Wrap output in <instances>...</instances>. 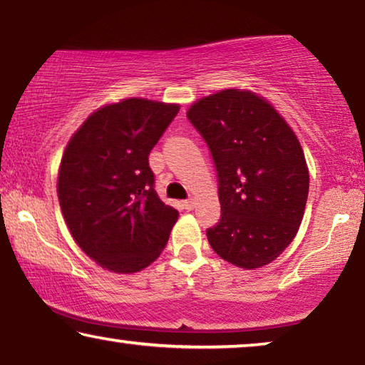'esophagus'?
<instances>
[{
  "label": "esophagus",
  "mask_w": 365,
  "mask_h": 365,
  "mask_svg": "<svg viewBox=\"0 0 365 365\" xmlns=\"http://www.w3.org/2000/svg\"><path fill=\"white\" fill-rule=\"evenodd\" d=\"M194 206H196L194 199H186V201H182V207L186 209V211H192Z\"/></svg>",
  "instance_id": "34e87169"
}]
</instances>
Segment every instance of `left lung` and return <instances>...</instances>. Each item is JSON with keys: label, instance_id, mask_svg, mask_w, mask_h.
I'll return each mask as SVG.
<instances>
[{"label": "left lung", "instance_id": "obj_1", "mask_svg": "<svg viewBox=\"0 0 365 365\" xmlns=\"http://www.w3.org/2000/svg\"><path fill=\"white\" fill-rule=\"evenodd\" d=\"M187 119L211 151L221 217L207 241L242 269L272 262L296 237L309 171L296 134L267 101L226 89L199 99Z\"/></svg>", "mask_w": 365, "mask_h": 365}]
</instances>
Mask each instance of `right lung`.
I'll return each instance as SVG.
<instances>
[{
	"label": "right lung",
	"instance_id": "add662e5",
	"mask_svg": "<svg viewBox=\"0 0 365 365\" xmlns=\"http://www.w3.org/2000/svg\"><path fill=\"white\" fill-rule=\"evenodd\" d=\"M178 104L131 98L89 116L64 149L58 197L78 246L113 272L156 261L179 212L154 191L149 153Z\"/></svg>",
	"mask_w": 365,
	"mask_h": 365
}]
</instances>
